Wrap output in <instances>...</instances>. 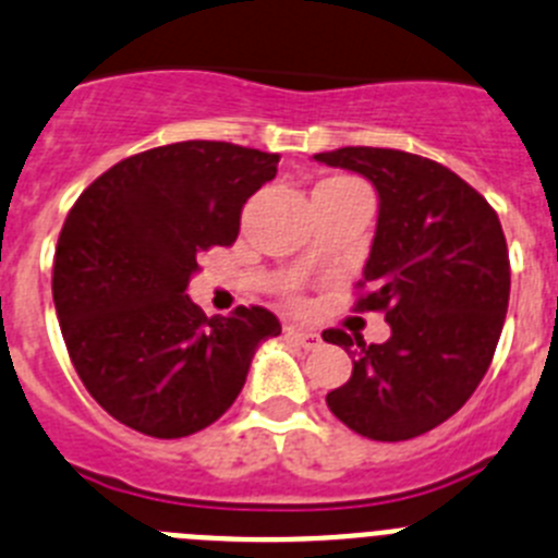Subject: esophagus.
<instances>
[{"label":"esophagus","mask_w":558,"mask_h":558,"mask_svg":"<svg viewBox=\"0 0 558 558\" xmlns=\"http://www.w3.org/2000/svg\"><path fill=\"white\" fill-rule=\"evenodd\" d=\"M284 335H288L290 340H295V343H302V347L313 349L322 343V335L313 332V329H304V327H295V324H290V327H284Z\"/></svg>","instance_id":"34e87169"}]
</instances>
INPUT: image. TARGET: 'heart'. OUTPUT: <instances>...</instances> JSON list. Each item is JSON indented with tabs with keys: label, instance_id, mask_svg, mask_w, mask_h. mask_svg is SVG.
<instances>
[{
	"label": "heart",
	"instance_id": "b5f03b06",
	"mask_svg": "<svg viewBox=\"0 0 558 558\" xmlns=\"http://www.w3.org/2000/svg\"><path fill=\"white\" fill-rule=\"evenodd\" d=\"M335 181H349V179H335Z\"/></svg>",
	"mask_w": 558,
	"mask_h": 558
}]
</instances>
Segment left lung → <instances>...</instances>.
I'll return each instance as SVG.
<instances>
[{"label":"left lung","mask_w":558,"mask_h":558,"mask_svg":"<svg viewBox=\"0 0 558 558\" xmlns=\"http://www.w3.org/2000/svg\"><path fill=\"white\" fill-rule=\"evenodd\" d=\"M315 161L352 170L377 190V229L357 307L386 310L391 338L324 340L352 354V377L327 393L347 427L374 441L433 430L472 397L509 310V248L497 211L438 161L391 147H340Z\"/></svg>","instance_id":"obj_1"}]
</instances>
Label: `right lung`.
Here are the masks:
<instances>
[{"label": "right lung", "mask_w": 558, "mask_h": 558, "mask_svg": "<svg viewBox=\"0 0 558 558\" xmlns=\"http://www.w3.org/2000/svg\"><path fill=\"white\" fill-rule=\"evenodd\" d=\"M276 153L175 142L102 172L66 215L52 302L69 357L97 405L153 438L218 422L243 391L265 307L206 318L186 295L201 251L231 245L245 201L276 179Z\"/></svg>", "instance_id": "1"}]
</instances>
